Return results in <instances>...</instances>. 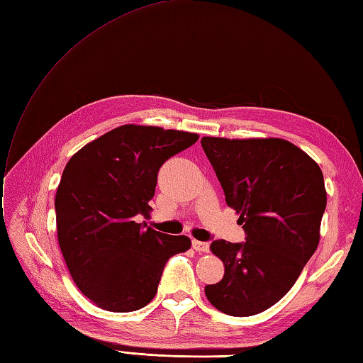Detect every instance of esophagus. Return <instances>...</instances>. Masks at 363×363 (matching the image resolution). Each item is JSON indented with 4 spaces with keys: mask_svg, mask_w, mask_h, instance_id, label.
<instances>
[{
    "mask_svg": "<svg viewBox=\"0 0 363 363\" xmlns=\"http://www.w3.org/2000/svg\"><path fill=\"white\" fill-rule=\"evenodd\" d=\"M192 248L196 250V252H202V253H206L209 252V245L208 242H202V240H192Z\"/></svg>",
    "mask_w": 363,
    "mask_h": 363,
    "instance_id": "1",
    "label": "esophagus"
}]
</instances>
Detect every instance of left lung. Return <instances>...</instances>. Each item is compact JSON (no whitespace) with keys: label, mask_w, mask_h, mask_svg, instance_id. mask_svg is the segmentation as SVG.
Masks as SVG:
<instances>
[{"label":"left lung","mask_w":363,"mask_h":363,"mask_svg":"<svg viewBox=\"0 0 363 363\" xmlns=\"http://www.w3.org/2000/svg\"><path fill=\"white\" fill-rule=\"evenodd\" d=\"M200 143L247 235L242 244L209 245L225 273L205 295L227 315H255L291 291L315 253L326 208L323 172L281 138L203 136Z\"/></svg>","instance_id":"obj_1"}]
</instances>
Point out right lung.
<instances>
[{
    "label": "right lung",
    "mask_w": 363,
    "mask_h": 363,
    "mask_svg": "<svg viewBox=\"0 0 363 363\" xmlns=\"http://www.w3.org/2000/svg\"><path fill=\"white\" fill-rule=\"evenodd\" d=\"M197 133L125 124L88 143L69 158L55 194L57 239L79 291L110 312L152 301L171 256L191 248L188 236L146 228L157 175Z\"/></svg>",
    "instance_id": "add662e5"
}]
</instances>
